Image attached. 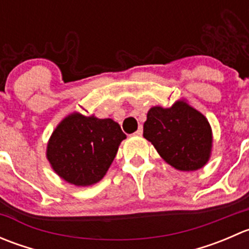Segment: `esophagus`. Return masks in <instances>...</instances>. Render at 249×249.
Segmentation results:
<instances>
[{
    "label": "esophagus",
    "instance_id": "obj_1",
    "mask_svg": "<svg viewBox=\"0 0 249 249\" xmlns=\"http://www.w3.org/2000/svg\"><path fill=\"white\" fill-rule=\"evenodd\" d=\"M142 134H143V130H142V126H140V129L137 130L136 132H135V136H137V137H140V136H142Z\"/></svg>",
    "mask_w": 249,
    "mask_h": 249
}]
</instances>
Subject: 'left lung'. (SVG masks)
<instances>
[{"instance_id":"8db88e82","label":"left lung","mask_w":249,"mask_h":249,"mask_svg":"<svg viewBox=\"0 0 249 249\" xmlns=\"http://www.w3.org/2000/svg\"><path fill=\"white\" fill-rule=\"evenodd\" d=\"M143 137L160 157L179 171H196L208 162L213 135L207 118L184 99L169 108L152 107L143 124Z\"/></svg>"}]
</instances>
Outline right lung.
<instances>
[{
  "label": "right lung",
  "instance_id": "obj_1",
  "mask_svg": "<svg viewBox=\"0 0 249 249\" xmlns=\"http://www.w3.org/2000/svg\"><path fill=\"white\" fill-rule=\"evenodd\" d=\"M125 139L113 119L73 112L55 127L46 155L60 178L77 187H89L105 177Z\"/></svg>",
  "mask_w": 249,
  "mask_h": 249
}]
</instances>
